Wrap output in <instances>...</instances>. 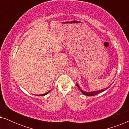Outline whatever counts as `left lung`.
Here are the masks:
<instances>
[{
	"instance_id": "obj_1",
	"label": "left lung",
	"mask_w": 129,
	"mask_h": 129,
	"mask_svg": "<svg viewBox=\"0 0 129 129\" xmlns=\"http://www.w3.org/2000/svg\"><path fill=\"white\" fill-rule=\"evenodd\" d=\"M76 86L77 87H78V89L80 90L81 91V92H82L83 94H84V95H86V96H95V95H96V94H98L99 93H102V92H103V91H105L106 90H107V89H108V88L110 87V86H108V87H106V88H105V89H102V90H97V91H83V90L81 89V88L80 87V86H79V84H76Z\"/></svg>"
}]
</instances>
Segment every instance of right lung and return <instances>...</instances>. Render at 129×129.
I'll return each mask as SVG.
<instances>
[{
    "instance_id": "right-lung-1",
    "label": "right lung",
    "mask_w": 129,
    "mask_h": 129,
    "mask_svg": "<svg viewBox=\"0 0 129 129\" xmlns=\"http://www.w3.org/2000/svg\"><path fill=\"white\" fill-rule=\"evenodd\" d=\"M50 91H47V93H45V94H39V95H36V96H45V95H46L47 94H48V93L50 92Z\"/></svg>"
}]
</instances>
